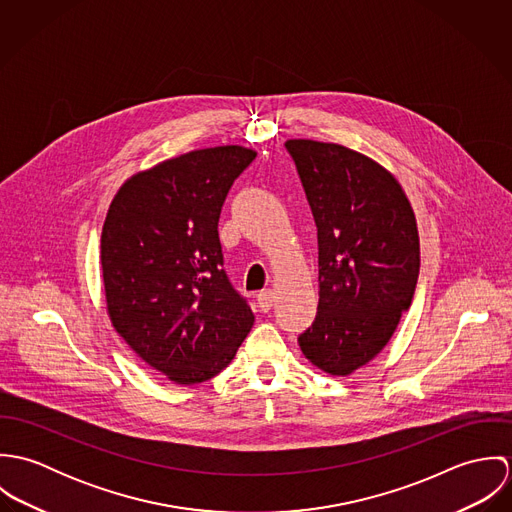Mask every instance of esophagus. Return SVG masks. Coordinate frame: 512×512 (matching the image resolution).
Returning a JSON list of instances; mask_svg holds the SVG:
<instances>
[{
	"label": "esophagus",
	"mask_w": 512,
	"mask_h": 512,
	"mask_svg": "<svg viewBox=\"0 0 512 512\" xmlns=\"http://www.w3.org/2000/svg\"><path fill=\"white\" fill-rule=\"evenodd\" d=\"M274 299H276V293L272 290H262V292L256 295V301H258V307L262 311H270L274 307Z\"/></svg>",
	"instance_id": "esophagus-1"
}]
</instances>
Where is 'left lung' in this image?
<instances>
[{
  "label": "left lung",
  "mask_w": 512,
  "mask_h": 512,
  "mask_svg": "<svg viewBox=\"0 0 512 512\" xmlns=\"http://www.w3.org/2000/svg\"><path fill=\"white\" fill-rule=\"evenodd\" d=\"M317 226L319 303L297 337L311 365L347 376L372 361L408 311L420 274V238L406 193L363 153L288 140Z\"/></svg>",
  "instance_id": "1"
}]
</instances>
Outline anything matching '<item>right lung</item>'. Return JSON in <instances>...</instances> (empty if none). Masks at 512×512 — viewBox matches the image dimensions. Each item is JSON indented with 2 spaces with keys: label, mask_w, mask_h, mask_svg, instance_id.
Segmentation results:
<instances>
[{
  "label": "right lung",
  "mask_w": 512,
  "mask_h": 512,
  "mask_svg": "<svg viewBox=\"0 0 512 512\" xmlns=\"http://www.w3.org/2000/svg\"><path fill=\"white\" fill-rule=\"evenodd\" d=\"M242 146L183 153L130 177L104 220L100 260L114 329L147 365L197 384L228 365L254 315L222 268L220 209L254 161Z\"/></svg>",
  "instance_id": "obj_1"
}]
</instances>
